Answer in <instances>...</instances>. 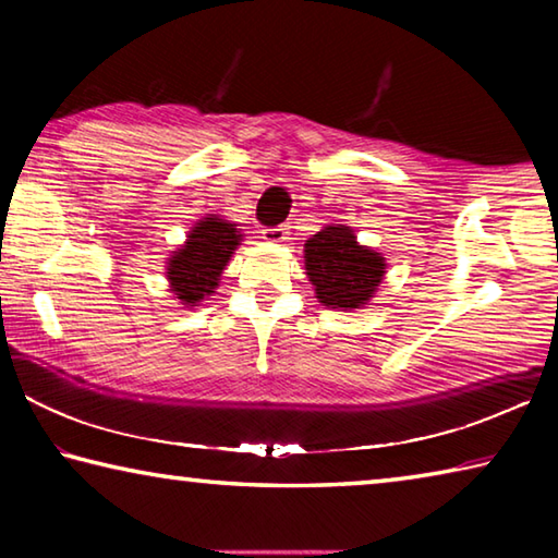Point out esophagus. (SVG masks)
Returning a JSON list of instances; mask_svg holds the SVG:
<instances>
[{"label":"esophagus","mask_w":558,"mask_h":558,"mask_svg":"<svg viewBox=\"0 0 558 558\" xmlns=\"http://www.w3.org/2000/svg\"><path fill=\"white\" fill-rule=\"evenodd\" d=\"M263 239L270 241V243H282L290 235L288 226H270V229H263Z\"/></svg>","instance_id":"esophagus-1"}]
</instances>
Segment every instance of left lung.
Listing matches in <instances>:
<instances>
[{"label": "left lung", "mask_w": 558, "mask_h": 558, "mask_svg": "<svg viewBox=\"0 0 558 558\" xmlns=\"http://www.w3.org/2000/svg\"><path fill=\"white\" fill-rule=\"evenodd\" d=\"M305 270L323 305L359 310L384 280L386 260L381 253L359 245L349 226L332 223L305 243Z\"/></svg>", "instance_id": "obj_1"}]
</instances>
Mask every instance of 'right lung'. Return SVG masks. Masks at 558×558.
Listing matches in <instances>:
<instances>
[{
	"label": "right lung",
	"instance_id": "add662e5",
	"mask_svg": "<svg viewBox=\"0 0 558 558\" xmlns=\"http://www.w3.org/2000/svg\"><path fill=\"white\" fill-rule=\"evenodd\" d=\"M235 245H241V231L221 216L209 214L194 223L182 248H177L167 263L169 288L182 305L196 307V302L219 288Z\"/></svg>",
	"mask_w": 558,
	"mask_h": 558
}]
</instances>
